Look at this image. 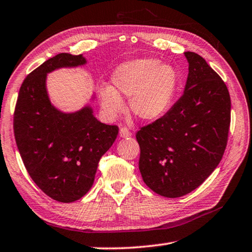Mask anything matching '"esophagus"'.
<instances>
[{"label":"esophagus","instance_id":"esophagus-1","mask_svg":"<svg viewBox=\"0 0 252 252\" xmlns=\"http://www.w3.org/2000/svg\"><path fill=\"white\" fill-rule=\"evenodd\" d=\"M120 137L121 138L131 137V132L129 131V129H126V127H121V130H120Z\"/></svg>","mask_w":252,"mask_h":252}]
</instances>
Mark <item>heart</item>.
Listing matches in <instances>:
<instances>
[{"label": "heart", "mask_w": 252, "mask_h": 252, "mask_svg": "<svg viewBox=\"0 0 252 252\" xmlns=\"http://www.w3.org/2000/svg\"><path fill=\"white\" fill-rule=\"evenodd\" d=\"M177 70L154 58L135 59L122 63L112 75L111 86L98 91L102 107L110 117L125 111L121 95L130 97L131 112L143 121H154L166 113L176 94Z\"/></svg>", "instance_id": "b5f03b06"}]
</instances>
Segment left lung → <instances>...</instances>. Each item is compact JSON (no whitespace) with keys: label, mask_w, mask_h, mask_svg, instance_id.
Returning <instances> with one entry per match:
<instances>
[{"label":"left lung","mask_w":252,"mask_h":252,"mask_svg":"<svg viewBox=\"0 0 252 252\" xmlns=\"http://www.w3.org/2000/svg\"><path fill=\"white\" fill-rule=\"evenodd\" d=\"M184 55L189 76L181 98L135 134L143 182L169 198L190 193L213 173L224 154L231 121L224 82L199 55Z\"/></svg>","instance_id":"obj_1"}]
</instances>
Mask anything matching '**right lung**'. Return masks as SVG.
Wrapping results in <instances>:
<instances>
[{"instance_id":"1","label":"right lung","mask_w":252,"mask_h":252,"mask_svg":"<svg viewBox=\"0 0 252 252\" xmlns=\"http://www.w3.org/2000/svg\"><path fill=\"white\" fill-rule=\"evenodd\" d=\"M85 63L83 55L48 59L23 81L14 111V137L26 169L43 193L62 203L77 201L91 189L99 159L119 131L99 122L90 105L66 113L51 104L47 74Z\"/></svg>"}]
</instances>
